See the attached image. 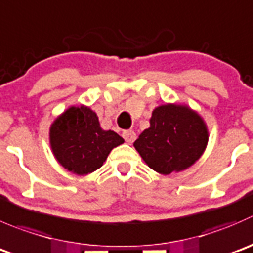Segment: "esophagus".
I'll list each match as a JSON object with an SVG mask.
<instances>
[{"instance_id":"34e87169","label":"esophagus","mask_w":253,"mask_h":253,"mask_svg":"<svg viewBox=\"0 0 253 253\" xmlns=\"http://www.w3.org/2000/svg\"><path fill=\"white\" fill-rule=\"evenodd\" d=\"M122 137L127 143H133L134 139H136V133L132 129H126V131L122 132Z\"/></svg>"}]
</instances>
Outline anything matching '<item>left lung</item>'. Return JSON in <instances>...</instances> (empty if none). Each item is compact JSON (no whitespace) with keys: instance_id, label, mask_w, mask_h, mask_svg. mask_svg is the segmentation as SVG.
Here are the masks:
<instances>
[{"instance_id":"left-lung-1","label":"left lung","mask_w":253,"mask_h":253,"mask_svg":"<svg viewBox=\"0 0 253 253\" xmlns=\"http://www.w3.org/2000/svg\"><path fill=\"white\" fill-rule=\"evenodd\" d=\"M208 142L209 129L199 112L185 104H164L152 111L149 127L133 146L149 168L168 175L199 161Z\"/></svg>"}]
</instances>
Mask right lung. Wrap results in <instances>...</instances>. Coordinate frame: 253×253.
I'll list each match as a JSON object with an SVG mask.
<instances>
[{
	"label": "right lung",
	"instance_id": "add662e5",
	"mask_svg": "<svg viewBox=\"0 0 253 253\" xmlns=\"http://www.w3.org/2000/svg\"><path fill=\"white\" fill-rule=\"evenodd\" d=\"M124 138L102 129L96 112L89 106H69L50 125L49 143L54 158L68 171L87 175L102 167L115 147Z\"/></svg>",
	"mask_w": 253,
	"mask_h": 253
}]
</instances>
